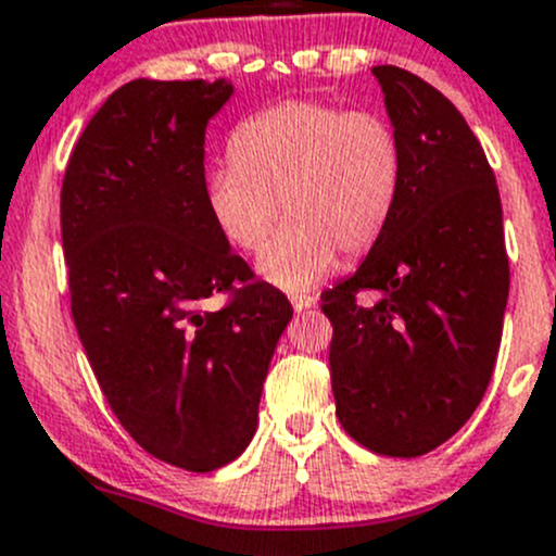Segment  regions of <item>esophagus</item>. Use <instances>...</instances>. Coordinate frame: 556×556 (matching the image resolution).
<instances>
[{"instance_id":"1","label":"esophagus","mask_w":556,"mask_h":556,"mask_svg":"<svg viewBox=\"0 0 556 556\" xmlns=\"http://www.w3.org/2000/svg\"><path fill=\"white\" fill-rule=\"evenodd\" d=\"M289 300H291V307H294L296 313L307 311V307H313L318 302L316 296H313V294H302V291H300V294H296V291H294V294H291Z\"/></svg>"}]
</instances>
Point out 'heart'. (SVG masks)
<instances>
[{
  "mask_svg": "<svg viewBox=\"0 0 556 556\" xmlns=\"http://www.w3.org/2000/svg\"><path fill=\"white\" fill-rule=\"evenodd\" d=\"M404 181L396 128L377 112L320 101H280L232 130L230 165L205 179V208L222 238L243 254L265 251L279 211L290 225L260 270L300 291L358 256L388 227Z\"/></svg>",
  "mask_w": 556,
  "mask_h": 556,
  "instance_id": "heart-1",
  "label": "heart"
}]
</instances>
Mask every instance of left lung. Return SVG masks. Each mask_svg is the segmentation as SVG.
I'll return each mask as SVG.
<instances>
[{
	"mask_svg": "<svg viewBox=\"0 0 556 556\" xmlns=\"http://www.w3.org/2000/svg\"><path fill=\"white\" fill-rule=\"evenodd\" d=\"M404 150L388 227L351 278L320 294L334 326L331 391L366 450L417 457L455 437L495 369L508 300L503 211L482 144L447 96L375 66ZM362 290L381 294L358 306Z\"/></svg>",
	"mask_w": 556,
	"mask_h": 556,
	"instance_id": "1",
	"label": "left lung"
}]
</instances>
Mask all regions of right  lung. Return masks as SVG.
I'll use <instances>...</instances> for the list:
<instances>
[{
	"mask_svg": "<svg viewBox=\"0 0 556 556\" xmlns=\"http://www.w3.org/2000/svg\"><path fill=\"white\" fill-rule=\"evenodd\" d=\"M225 79H134L93 114L61 187L72 318L125 431L205 473L256 431L291 302L232 254L205 208V125ZM228 294V305L202 302Z\"/></svg>",
	"mask_w": 556,
	"mask_h": 556,
	"instance_id": "obj_1",
	"label": "right lung"
}]
</instances>
